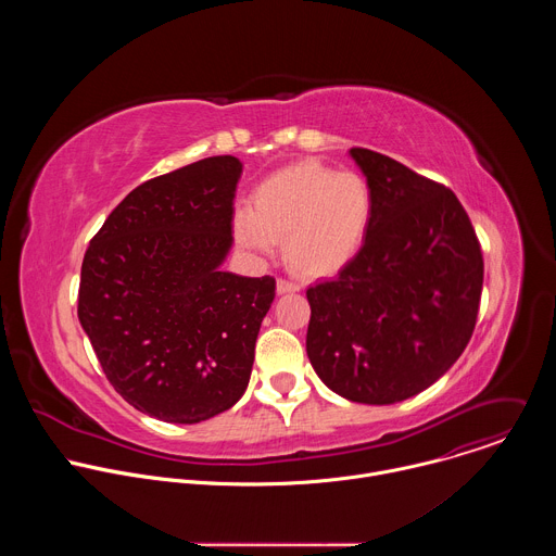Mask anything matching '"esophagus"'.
I'll return each mask as SVG.
<instances>
[{
    "label": "esophagus",
    "instance_id": "obj_1",
    "mask_svg": "<svg viewBox=\"0 0 556 556\" xmlns=\"http://www.w3.org/2000/svg\"><path fill=\"white\" fill-rule=\"evenodd\" d=\"M301 286L296 281H290V279H277V292L279 294H288V292H299Z\"/></svg>",
    "mask_w": 556,
    "mask_h": 556
}]
</instances>
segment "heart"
<instances>
[{
	"label": "heart",
	"mask_w": 556,
	"mask_h": 556,
	"mask_svg": "<svg viewBox=\"0 0 556 556\" xmlns=\"http://www.w3.org/2000/svg\"><path fill=\"white\" fill-rule=\"evenodd\" d=\"M374 217L369 182L303 161L268 176L235 213V235L244 249L270 255L283 242L288 264L307 277L334 275L361 251Z\"/></svg>",
	"instance_id": "1"
}]
</instances>
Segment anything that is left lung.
I'll list each match as a JSON object with an SVG mask.
<instances>
[{
    "label": "left lung",
    "instance_id": "1",
    "mask_svg": "<svg viewBox=\"0 0 556 556\" xmlns=\"http://www.w3.org/2000/svg\"><path fill=\"white\" fill-rule=\"evenodd\" d=\"M374 193L356 257L307 288V358L343 399L391 405L431 387L478 324L484 257L455 193L371 149H350Z\"/></svg>",
    "mask_w": 556,
    "mask_h": 556
}]
</instances>
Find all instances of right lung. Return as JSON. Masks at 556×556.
I'll return each instance as SVG.
<instances>
[{"mask_svg": "<svg viewBox=\"0 0 556 556\" xmlns=\"http://www.w3.org/2000/svg\"><path fill=\"white\" fill-rule=\"evenodd\" d=\"M242 163L213 155L136 187L103 222L78 283L110 384L138 412L195 425L242 399L275 277L219 270Z\"/></svg>", "mask_w": 556, "mask_h": 556, "instance_id": "1", "label": "right lung"}]
</instances>
